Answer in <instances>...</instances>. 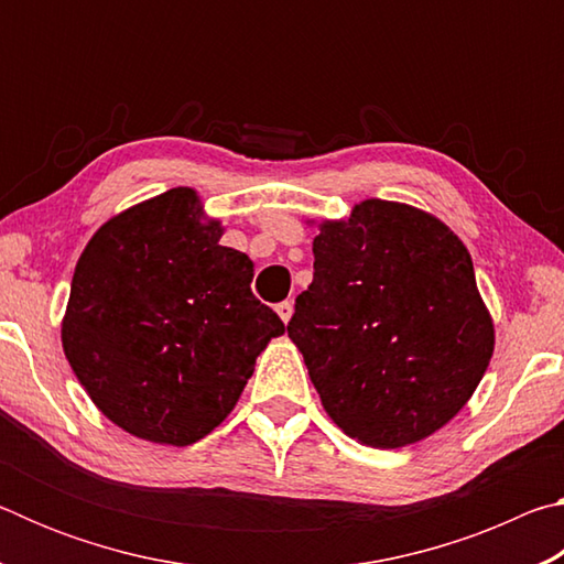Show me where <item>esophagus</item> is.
I'll list each match as a JSON object with an SVG mask.
<instances>
[{
  "mask_svg": "<svg viewBox=\"0 0 564 564\" xmlns=\"http://www.w3.org/2000/svg\"><path fill=\"white\" fill-rule=\"evenodd\" d=\"M275 313H279L283 323H289V321H291V316H293V303H291V301H283V303H279V305H275Z\"/></svg>",
  "mask_w": 564,
  "mask_h": 564,
  "instance_id": "34e87169",
  "label": "esophagus"
}]
</instances>
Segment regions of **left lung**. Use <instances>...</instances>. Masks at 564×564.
I'll list each match as a JSON object with an SVG mask.
<instances>
[{"mask_svg": "<svg viewBox=\"0 0 564 564\" xmlns=\"http://www.w3.org/2000/svg\"><path fill=\"white\" fill-rule=\"evenodd\" d=\"M289 338L323 410L370 447L425 441L460 413L495 350L470 251L441 218L366 198L323 218Z\"/></svg>", "mask_w": 564, "mask_h": 564, "instance_id": "1", "label": "left lung"}]
</instances>
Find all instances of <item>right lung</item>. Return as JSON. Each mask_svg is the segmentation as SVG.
<instances>
[{
	"instance_id": "right-lung-1",
	"label": "right lung",
	"mask_w": 564,
	"mask_h": 564,
	"mask_svg": "<svg viewBox=\"0 0 564 564\" xmlns=\"http://www.w3.org/2000/svg\"><path fill=\"white\" fill-rule=\"evenodd\" d=\"M224 231L196 188L176 186L111 216L76 261L64 356L91 403L141 441H202L285 333Z\"/></svg>"
}]
</instances>
